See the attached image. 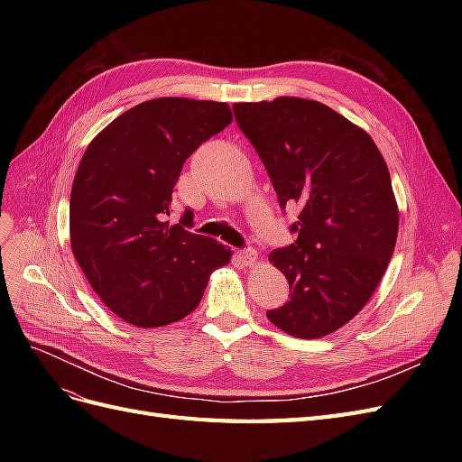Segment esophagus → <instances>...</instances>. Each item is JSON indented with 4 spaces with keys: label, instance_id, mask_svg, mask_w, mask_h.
Segmentation results:
<instances>
[{
    "label": "esophagus",
    "instance_id": "1",
    "mask_svg": "<svg viewBox=\"0 0 462 462\" xmlns=\"http://www.w3.org/2000/svg\"><path fill=\"white\" fill-rule=\"evenodd\" d=\"M236 256H239V260H241L245 265H253V263L256 262V258H258V253H256V248L248 246V248L239 250V253H236Z\"/></svg>",
    "mask_w": 462,
    "mask_h": 462
}]
</instances>
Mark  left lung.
<instances>
[{
  "mask_svg": "<svg viewBox=\"0 0 462 462\" xmlns=\"http://www.w3.org/2000/svg\"><path fill=\"white\" fill-rule=\"evenodd\" d=\"M233 111L279 206L299 208L297 241L270 254L291 299L265 316L292 337H324L362 310L393 256L399 209L385 160L366 131L314 100L282 96Z\"/></svg>",
  "mask_w": 462,
  "mask_h": 462,
  "instance_id": "obj_1",
  "label": "left lung"
}]
</instances>
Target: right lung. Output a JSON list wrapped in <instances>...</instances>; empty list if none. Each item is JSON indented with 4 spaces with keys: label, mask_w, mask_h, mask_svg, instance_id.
<instances>
[{
    "label": "right lung",
    "mask_w": 462,
    "mask_h": 462,
    "mask_svg": "<svg viewBox=\"0 0 462 462\" xmlns=\"http://www.w3.org/2000/svg\"><path fill=\"white\" fill-rule=\"evenodd\" d=\"M233 121L223 102L156 97L125 111L82 156L69 202L71 248L107 309L136 328L189 316L231 250L190 233L192 212L170 226L183 163Z\"/></svg>",
    "instance_id": "add662e5"
}]
</instances>
